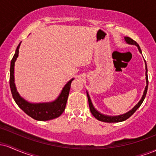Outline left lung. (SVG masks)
I'll return each instance as SVG.
<instances>
[{
  "mask_svg": "<svg viewBox=\"0 0 156 156\" xmlns=\"http://www.w3.org/2000/svg\"><path fill=\"white\" fill-rule=\"evenodd\" d=\"M125 42H127L128 44H133V45L137 46L138 49H139V51L141 53V48L139 47V45L138 44V43L136 41H134L133 39H132L131 38L128 37H125ZM144 62H145V69H146V73H145V76H146V83L147 86L144 89V93H143V95L141 97V99L140 100V101L137 103L135 106L133 107L131 110L129 111L128 112L125 113L124 114H122V115H119V116H108V115H104V114H101L98 111H97L93 105L92 101L90 99V97H89L88 92L87 91V98H88V101H89V108H90V112L92 113V114L94 116V117L96 118L98 120L101 121V122H122L126 120L127 119H128L130 116H132L134 114V112L137 110L138 108L140 107V105H141V103H143L144 101V98L146 97V94L147 92V88H148V77H147V64L145 60H144Z\"/></svg>",
  "mask_w": 156,
  "mask_h": 156,
  "instance_id": "8db88e82",
  "label": "left lung"
}]
</instances>
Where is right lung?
<instances>
[{"instance_id":"add662e5","label":"right lung","mask_w":156,"mask_h":156,"mask_svg":"<svg viewBox=\"0 0 156 156\" xmlns=\"http://www.w3.org/2000/svg\"><path fill=\"white\" fill-rule=\"evenodd\" d=\"M20 44L21 42H20L17 49H16L15 55H14L12 62H11L10 66V89L15 103L26 114H28L29 117L36 119V120L47 121L58 117L62 115V114L65 109L67 98L69 96V89H70L71 87V83L74 80V78H72L67 82V83L64 86L63 89L61 92L59 96L54 101L42 103H31L26 101V100L21 98L19 93L17 92V89H16L15 83V76H14L15 62L18 57L19 48Z\"/></svg>"}]
</instances>
